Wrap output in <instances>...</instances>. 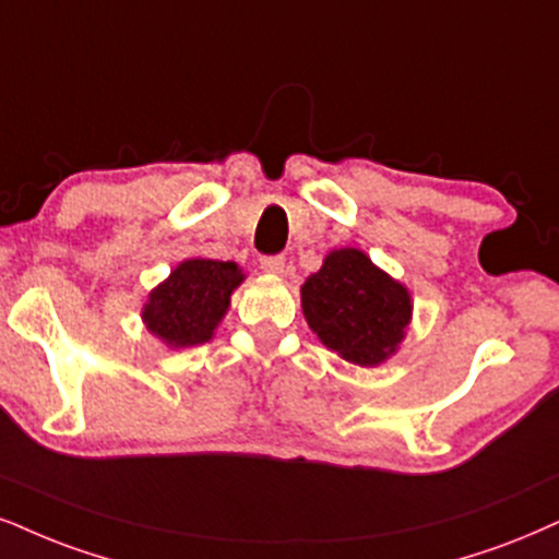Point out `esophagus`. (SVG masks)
<instances>
[{"label":"esophagus","mask_w":559,"mask_h":559,"mask_svg":"<svg viewBox=\"0 0 559 559\" xmlns=\"http://www.w3.org/2000/svg\"><path fill=\"white\" fill-rule=\"evenodd\" d=\"M261 269L269 274H282L285 272V257L274 253V257H261Z\"/></svg>","instance_id":"34e87169"}]
</instances>
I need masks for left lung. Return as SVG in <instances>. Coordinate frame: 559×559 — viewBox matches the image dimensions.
<instances>
[{
	"label": "left lung",
	"instance_id": "left-lung-1",
	"mask_svg": "<svg viewBox=\"0 0 559 559\" xmlns=\"http://www.w3.org/2000/svg\"><path fill=\"white\" fill-rule=\"evenodd\" d=\"M302 313L329 349L355 365H376L402 342L409 293L357 248H340L302 285Z\"/></svg>",
	"mask_w": 559,
	"mask_h": 559
}]
</instances>
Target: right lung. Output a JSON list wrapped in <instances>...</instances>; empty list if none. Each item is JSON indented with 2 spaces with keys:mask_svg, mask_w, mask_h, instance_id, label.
<instances>
[{
  "mask_svg": "<svg viewBox=\"0 0 559 559\" xmlns=\"http://www.w3.org/2000/svg\"><path fill=\"white\" fill-rule=\"evenodd\" d=\"M240 282L243 274L233 261L189 259L150 293L142 319L170 347L204 344L212 340Z\"/></svg>",
  "mask_w": 559,
  "mask_h": 559,
  "instance_id": "1",
  "label": "right lung"
}]
</instances>
